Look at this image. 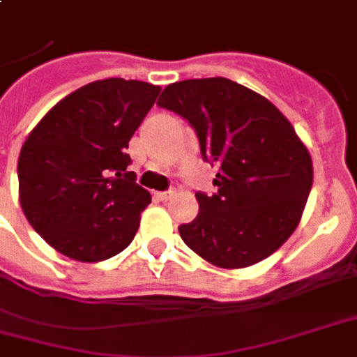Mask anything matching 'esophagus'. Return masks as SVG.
<instances>
[{"label":"esophagus","instance_id":"1","mask_svg":"<svg viewBox=\"0 0 357 357\" xmlns=\"http://www.w3.org/2000/svg\"><path fill=\"white\" fill-rule=\"evenodd\" d=\"M158 200H162V202H166V200H170L172 197H174V191H162V192H157L155 195Z\"/></svg>","mask_w":357,"mask_h":357}]
</instances>
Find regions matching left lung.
<instances>
[{"label":"left lung","instance_id":"8db88e82","mask_svg":"<svg viewBox=\"0 0 357 357\" xmlns=\"http://www.w3.org/2000/svg\"><path fill=\"white\" fill-rule=\"evenodd\" d=\"M189 121L202 158L218 166L199 215L179 225L192 252L219 268H244L273 255L297 229L312 189V158L282 112L225 77L187 79L157 102Z\"/></svg>","mask_w":357,"mask_h":357}]
</instances>
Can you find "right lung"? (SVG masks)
<instances>
[{
	"mask_svg": "<svg viewBox=\"0 0 357 357\" xmlns=\"http://www.w3.org/2000/svg\"><path fill=\"white\" fill-rule=\"evenodd\" d=\"M160 86L112 77L62 98L39 121L18 157L26 219L66 257L98 263L130 244L151 195L126 172L132 134Z\"/></svg>",
	"mask_w": 357,
	"mask_h": 357,
	"instance_id": "add662e5",
	"label": "right lung"
}]
</instances>
